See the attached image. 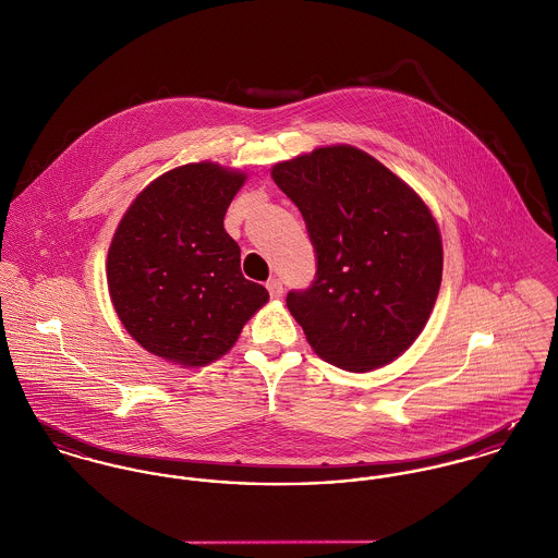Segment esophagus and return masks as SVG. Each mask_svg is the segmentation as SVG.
I'll return each mask as SVG.
<instances>
[{
	"label": "esophagus",
	"mask_w": 558,
	"mask_h": 558,
	"mask_svg": "<svg viewBox=\"0 0 558 558\" xmlns=\"http://www.w3.org/2000/svg\"><path fill=\"white\" fill-rule=\"evenodd\" d=\"M267 291H269L271 300H280L282 298V282H280V278H269L267 280Z\"/></svg>",
	"instance_id": "1"
}]
</instances>
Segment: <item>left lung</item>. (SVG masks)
<instances>
[{
	"label": "left lung",
	"instance_id": "left-lung-1",
	"mask_svg": "<svg viewBox=\"0 0 558 558\" xmlns=\"http://www.w3.org/2000/svg\"><path fill=\"white\" fill-rule=\"evenodd\" d=\"M302 211L316 278L287 306L312 351L349 372L400 357L424 331L440 289L442 242L424 198L353 145L316 147L274 165Z\"/></svg>",
	"mask_w": 558,
	"mask_h": 558
}]
</instances>
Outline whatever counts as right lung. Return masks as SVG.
I'll list each match as a JSON object with an SVG mask.
<instances>
[{"instance_id": "add662e5", "label": "right lung", "mask_w": 558, "mask_h": 558, "mask_svg": "<svg viewBox=\"0 0 558 558\" xmlns=\"http://www.w3.org/2000/svg\"><path fill=\"white\" fill-rule=\"evenodd\" d=\"M248 180L216 162H190L143 187L107 254V284L125 331L182 368L227 355L269 300L242 276L225 214Z\"/></svg>"}]
</instances>
